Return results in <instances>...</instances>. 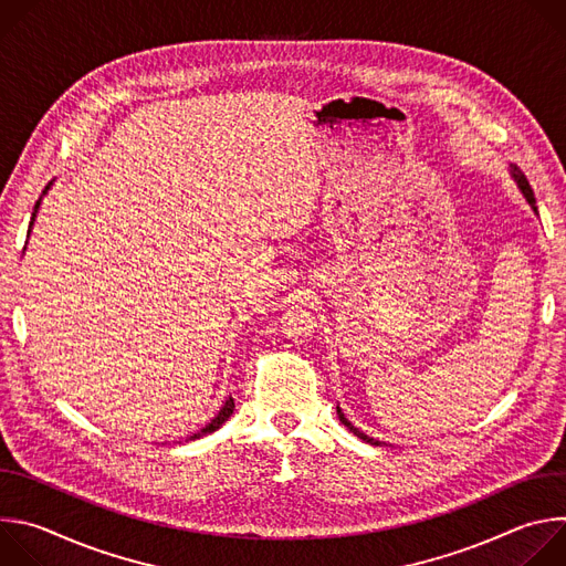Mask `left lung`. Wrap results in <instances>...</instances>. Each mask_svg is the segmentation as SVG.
Returning a JSON list of instances; mask_svg holds the SVG:
<instances>
[{
    "label": "left lung",
    "mask_w": 566,
    "mask_h": 566,
    "mask_svg": "<svg viewBox=\"0 0 566 566\" xmlns=\"http://www.w3.org/2000/svg\"><path fill=\"white\" fill-rule=\"evenodd\" d=\"M511 177L515 179L517 188L522 190V195L526 197V201L531 203V208L537 212V206H535V195H533V188L528 186V179L524 177V172H522L517 166H511ZM338 417H340V421H343V423H345V426H347V428H349V430H352V432H354L358 439H363V441H367V443H371V446H378V441H376V439H371V437H367L365 432H360L358 428H354V426H352V423L345 419V415H343V410H340V408H338Z\"/></svg>",
    "instance_id": "1"
}]
</instances>
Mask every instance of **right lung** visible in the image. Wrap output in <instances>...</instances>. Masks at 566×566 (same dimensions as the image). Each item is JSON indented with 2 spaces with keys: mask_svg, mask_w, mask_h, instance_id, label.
Listing matches in <instances>:
<instances>
[{
  "mask_svg": "<svg viewBox=\"0 0 566 566\" xmlns=\"http://www.w3.org/2000/svg\"><path fill=\"white\" fill-rule=\"evenodd\" d=\"M49 188H51V184L44 188V195H46V190H49ZM38 208H40V201L35 203V210H33V217H31V226H33V221H35V212H38ZM31 226H29V232H31ZM232 410H234V400H232V396H228V398H226V402H223V408L217 412V417H214L206 428H201L197 434H192V437H190V441L201 439V437H206V434H210V432L219 430V428H221V423H226V421H228V417L232 415Z\"/></svg>",
  "mask_w": 566,
  "mask_h": 566,
  "instance_id": "right-lung-1",
  "label": "right lung"
}]
</instances>
